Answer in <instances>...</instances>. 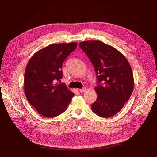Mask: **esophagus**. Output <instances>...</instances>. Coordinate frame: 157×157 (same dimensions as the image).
<instances>
[{"mask_svg":"<svg viewBox=\"0 0 157 157\" xmlns=\"http://www.w3.org/2000/svg\"><path fill=\"white\" fill-rule=\"evenodd\" d=\"M85 91H86V88H85L79 89V92H80L81 93H83V92H85Z\"/></svg>","mask_w":157,"mask_h":157,"instance_id":"34e87169","label":"esophagus"}]
</instances>
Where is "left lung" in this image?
Listing matches in <instances>:
<instances>
[{"label": "left lung", "mask_w": 157, "mask_h": 157, "mask_svg": "<svg viewBox=\"0 0 157 157\" xmlns=\"http://www.w3.org/2000/svg\"><path fill=\"white\" fill-rule=\"evenodd\" d=\"M82 50L93 64L97 74L96 101L92 111L102 118L117 114L130 98L134 89V77L130 65L118 49L100 40L79 43Z\"/></svg>", "instance_id": "obj_1"}]
</instances>
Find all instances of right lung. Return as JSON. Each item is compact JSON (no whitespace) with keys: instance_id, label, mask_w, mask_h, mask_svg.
Here are the masks:
<instances>
[{"instance_id":"right-lung-1","label":"right lung","mask_w":157,"mask_h":157,"mask_svg":"<svg viewBox=\"0 0 157 157\" xmlns=\"http://www.w3.org/2000/svg\"><path fill=\"white\" fill-rule=\"evenodd\" d=\"M77 45V43L52 44L33 55L27 65L25 94L43 117L53 118L63 113L74 95L59 81L63 76V62Z\"/></svg>"}]
</instances>
